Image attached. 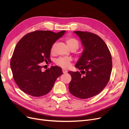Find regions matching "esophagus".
Instances as JSON below:
<instances>
[{
	"label": "esophagus",
	"instance_id": "34e87169",
	"mask_svg": "<svg viewBox=\"0 0 129 129\" xmlns=\"http://www.w3.org/2000/svg\"><path fill=\"white\" fill-rule=\"evenodd\" d=\"M62 72H63V73L64 74H65V73H67L68 72V71H67V70H66V69H62Z\"/></svg>",
	"mask_w": 129,
	"mask_h": 129
}]
</instances>
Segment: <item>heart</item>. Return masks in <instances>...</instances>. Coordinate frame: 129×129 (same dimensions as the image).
<instances>
[{
    "mask_svg": "<svg viewBox=\"0 0 129 129\" xmlns=\"http://www.w3.org/2000/svg\"><path fill=\"white\" fill-rule=\"evenodd\" d=\"M66 43L71 49L76 50L79 47V42L75 38H67L66 39ZM55 44H53L50 48V52L53 53L55 49ZM72 59L69 57H58L55 61V63L58 66H60L63 68H68L70 67Z\"/></svg>",
    "mask_w": 129,
    "mask_h": 129,
    "instance_id": "b5f03b06",
    "label": "heart"
}]
</instances>
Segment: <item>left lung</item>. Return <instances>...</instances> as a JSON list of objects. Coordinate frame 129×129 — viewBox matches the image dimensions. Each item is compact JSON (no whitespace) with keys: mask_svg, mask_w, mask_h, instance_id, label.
Instances as JSON below:
<instances>
[{"mask_svg":"<svg viewBox=\"0 0 129 129\" xmlns=\"http://www.w3.org/2000/svg\"><path fill=\"white\" fill-rule=\"evenodd\" d=\"M84 47L75 65L80 71L68 72L72 76L69 90L73 96L87 99L98 95L106 87L112 71V57L105 42L97 35L75 31Z\"/></svg>","mask_w":129,"mask_h":129,"instance_id":"8db88e82","label":"left lung"}]
</instances>
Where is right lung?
<instances>
[{"label": "right lung", "mask_w": 129, "mask_h": 129, "mask_svg": "<svg viewBox=\"0 0 129 129\" xmlns=\"http://www.w3.org/2000/svg\"><path fill=\"white\" fill-rule=\"evenodd\" d=\"M65 32L36 30L25 35L17 43L10 66L15 82L23 92L34 97L46 95L63 74L58 66L42 72L40 63L50 62V48Z\"/></svg>", "instance_id": "1"}]
</instances>
